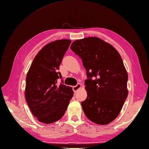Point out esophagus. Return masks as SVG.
Instances as JSON below:
<instances>
[{
  "label": "esophagus",
  "instance_id": "34e87169",
  "mask_svg": "<svg viewBox=\"0 0 149 149\" xmlns=\"http://www.w3.org/2000/svg\"><path fill=\"white\" fill-rule=\"evenodd\" d=\"M82 86V84H80V83H78L76 86H75L73 87V91H74V93H76L77 91L79 89V88H81Z\"/></svg>",
  "mask_w": 149,
  "mask_h": 149
}]
</instances>
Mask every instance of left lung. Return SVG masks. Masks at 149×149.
Segmentation results:
<instances>
[{"mask_svg": "<svg viewBox=\"0 0 149 149\" xmlns=\"http://www.w3.org/2000/svg\"><path fill=\"white\" fill-rule=\"evenodd\" d=\"M70 49L86 70L88 96L81 102L85 115L97 124H108L119 115L128 95V75L121 56L97 37L75 40Z\"/></svg>", "mask_w": 149, "mask_h": 149, "instance_id": "1", "label": "left lung"}]
</instances>
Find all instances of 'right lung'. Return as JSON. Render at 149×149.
<instances>
[{
    "instance_id": "1",
    "label": "right lung",
    "mask_w": 149,
    "mask_h": 149,
    "mask_svg": "<svg viewBox=\"0 0 149 149\" xmlns=\"http://www.w3.org/2000/svg\"><path fill=\"white\" fill-rule=\"evenodd\" d=\"M71 41L59 40L47 44L34 58L26 77L25 96L31 113L44 123L58 121L64 115L74 92L58 79L59 65Z\"/></svg>"
}]
</instances>
